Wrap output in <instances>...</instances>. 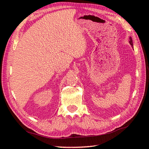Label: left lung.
Here are the masks:
<instances>
[{
  "instance_id": "obj_1",
  "label": "left lung",
  "mask_w": 149,
  "mask_h": 149,
  "mask_svg": "<svg viewBox=\"0 0 149 149\" xmlns=\"http://www.w3.org/2000/svg\"><path fill=\"white\" fill-rule=\"evenodd\" d=\"M130 41H129V43H130V44L131 45V46H132V47L133 48V43H132V38L131 37H130Z\"/></svg>"
}]
</instances>
